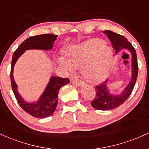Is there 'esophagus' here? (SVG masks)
<instances>
[{"label": "esophagus", "mask_w": 149, "mask_h": 149, "mask_svg": "<svg viewBox=\"0 0 149 149\" xmlns=\"http://www.w3.org/2000/svg\"><path fill=\"white\" fill-rule=\"evenodd\" d=\"M72 83L73 85H75L76 86H80L83 84V83L80 80H72Z\"/></svg>", "instance_id": "obj_1"}]
</instances>
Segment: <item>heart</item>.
<instances>
[{
    "mask_svg": "<svg viewBox=\"0 0 149 149\" xmlns=\"http://www.w3.org/2000/svg\"><path fill=\"white\" fill-rule=\"evenodd\" d=\"M112 52L107 43L94 38L71 46L66 58L59 57V64L73 73L81 66V74L90 83H98L107 78L111 63Z\"/></svg>",
    "mask_w": 149,
    "mask_h": 149,
    "instance_id": "b5f03b06",
    "label": "heart"
}]
</instances>
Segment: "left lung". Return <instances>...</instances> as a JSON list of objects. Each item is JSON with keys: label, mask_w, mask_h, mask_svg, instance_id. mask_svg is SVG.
Listing matches in <instances>:
<instances>
[{"label": "left lung", "mask_w": 149, "mask_h": 149, "mask_svg": "<svg viewBox=\"0 0 149 149\" xmlns=\"http://www.w3.org/2000/svg\"><path fill=\"white\" fill-rule=\"evenodd\" d=\"M104 33L107 34L109 39L111 42L113 47L115 49L116 54H118L120 51L126 49L131 52L132 54V78L127 86L124 89L121 94L113 95L109 93L107 87V80L100 85L95 86L96 96L91 102L92 107L98 110L107 111L111 110L118 107L123 104L128 97L131 95L136 83L138 74V64L137 57H136V51L134 47L130 42L127 41L123 36L120 35L111 31L106 30L103 31Z\"/></svg>", "instance_id": "1"}]
</instances>
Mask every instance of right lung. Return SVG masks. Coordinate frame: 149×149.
Returning a JSON list of instances; mask_svg holds the SVG:
<instances>
[{"mask_svg": "<svg viewBox=\"0 0 149 149\" xmlns=\"http://www.w3.org/2000/svg\"><path fill=\"white\" fill-rule=\"evenodd\" d=\"M57 38V35H53L50 33L29 37L22 42L13 53L11 71H10L12 89L17 100L18 104L24 109V111L28 113L31 116L38 118H43L52 115L57 107L59 89L64 85L69 83V79L56 76L51 77L45 91L42 93L41 97L39 98V100L34 103H29L22 99L17 92V85L15 83L13 78V69L18 58L25 52V50L32 49H43V50L51 49L53 47V43L55 41Z\"/></svg>", "mask_w": 149, "mask_h": 149, "instance_id": "obj_1", "label": "right lung"}]
</instances>
